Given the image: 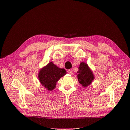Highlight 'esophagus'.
I'll return each instance as SVG.
<instances>
[{"instance_id":"34e87169","label":"esophagus","mask_w":130,"mask_h":130,"mask_svg":"<svg viewBox=\"0 0 130 130\" xmlns=\"http://www.w3.org/2000/svg\"><path fill=\"white\" fill-rule=\"evenodd\" d=\"M68 73L69 74L72 75V74H73V73H72V70H71V69L68 70Z\"/></svg>"}]
</instances>
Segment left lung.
Listing matches in <instances>:
<instances>
[{
	"label": "left lung",
	"mask_w": 130,
	"mask_h": 130,
	"mask_svg": "<svg viewBox=\"0 0 130 130\" xmlns=\"http://www.w3.org/2000/svg\"><path fill=\"white\" fill-rule=\"evenodd\" d=\"M77 73L78 81L83 87H87L94 79L92 72L90 69L87 64L85 62L80 63Z\"/></svg>",
	"instance_id": "obj_1"
}]
</instances>
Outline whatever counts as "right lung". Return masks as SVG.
<instances>
[{"mask_svg":"<svg viewBox=\"0 0 130 130\" xmlns=\"http://www.w3.org/2000/svg\"><path fill=\"white\" fill-rule=\"evenodd\" d=\"M66 74L67 72L64 69L58 68L51 62L40 70L38 77L42 86L51 91L55 88L57 81Z\"/></svg>","mask_w":130,"mask_h":130,"instance_id":"1","label":"right lung"}]
</instances>
